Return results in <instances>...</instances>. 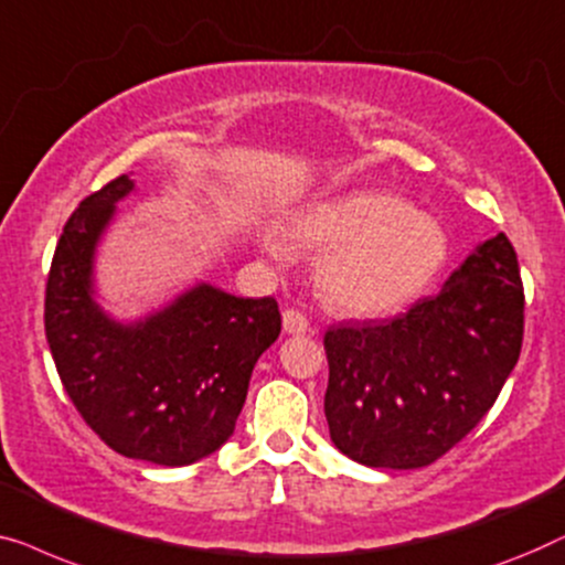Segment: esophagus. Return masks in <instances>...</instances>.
Wrapping results in <instances>:
<instances>
[{"label":"esophagus","mask_w":565,"mask_h":565,"mask_svg":"<svg viewBox=\"0 0 565 565\" xmlns=\"http://www.w3.org/2000/svg\"><path fill=\"white\" fill-rule=\"evenodd\" d=\"M309 330V320L305 312H299V309H284V332H289V335H305Z\"/></svg>","instance_id":"34e87169"}]
</instances>
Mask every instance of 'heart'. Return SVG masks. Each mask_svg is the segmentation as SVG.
<instances>
[{"mask_svg":"<svg viewBox=\"0 0 565 565\" xmlns=\"http://www.w3.org/2000/svg\"><path fill=\"white\" fill-rule=\"evenodd\" d=\"M291 235L301 248L328 253L320 266L324 299L361 317L394 312L415 299L448 253L438 222L376 189L309 204L294 217ZM266 248L276 258L289 256L279 235H268Z\"/></svg>","mask_w":565,"mask_h":565,"instance_id":"obj_1","label":"heart"}]
</instances>
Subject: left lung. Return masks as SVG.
Listing matches in <instances>:
<instances>
[{
	"label": "left lung",
	"instance_id": "8db88e82",
	"mask_svg": "<svg viewBox=\"0 0 565 565\" xmlns=\"http://www.w3.org/2000/svg\"><path fill=\"white\" fill-rule=\"evenodd\" d=\"M522 332L524 289L504 233L394 320L330 328L324 417L335 448L371 468L430 466L494 407Z\"/></svg>",
	"mask_w": 565,
	"mask_h": 565
}]
</instances>
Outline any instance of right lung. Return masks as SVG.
I'll return each instance as SVG.
<instances>
[{
	"instance_id": "1",
	"label": "right lung",
	"mask_w": 565,
	"mask_h": 565,
	"mask_svg": "<svg viewBox=\"0 0 565 565\" xmlns=\"http://www.w3.org/2000/svg\"><path fill=\"white\" fill-rule=\"evenodd\" d=\"M132 192L117 177L76 206L45 284V338L78 415L109 448L156 466H189L235 430L253 365L279 338L274 297L200 284L161 312L122 324L94 301V250Z\"/></svg>"
}]
</instances>
